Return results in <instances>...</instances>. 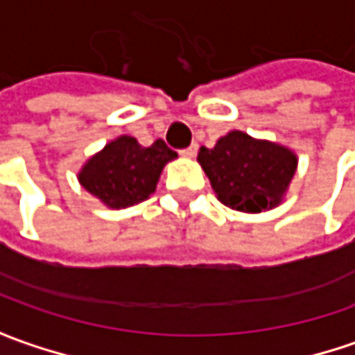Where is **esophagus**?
I'll return each mask as SVG.
<instances>
[{
    "label": "esophagus",
    "mask_w": 355,
    "mask_h": 355,
    "mask_svg": "<svg viewBox=\"0 0 355 355\" xmlns=\"http://www.w3.org/2000/svg\"><path fill=\"white\" fill-rule=\"evenodd\" d=\"M180 153H182L184 157H194V155L198 153V144H192V146L187 147V149H182Z\"/></svg>",
    "instance_id": "34e87169"
}]
</instances>
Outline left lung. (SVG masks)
<instances>
[{"mask_svg":"<svg viewBox=\"0 0 355 355\" xmlns=\"http://www.w3.org/2000/svg\"><path fill=\"white\" fill-rule=\"evenodd\" d=\"M198 161L219 202L250 214L278 206L297 168V157L288 147L254 139L237 130L211 149L200 147Z\"/></svg>","mask_w":355,"mask_h":355,"instance_id":"1","label":"left lung"}]
</instances>
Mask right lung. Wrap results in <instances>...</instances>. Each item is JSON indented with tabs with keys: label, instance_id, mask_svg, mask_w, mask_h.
I'll list each match as a JSON object with an SVG mask.
<instances>
[{
	"label": "right lung",
	"instance_id": "1",
	"mask_svg": "<svg viewBox=\"0 0 355 355\" xmlns=\"http://www.w3.org/2000/svg\"><path fill=\"white\" fill-rule=\"evenodd\" d=\"M175 157L177 151L163 139L144 147L136 137L120 136L87 161L79 173V182L110 208H128L155 192L165 163Z\"/></svg>",
	"mask_w": 355,
	"mask_h": 355
}]
</instances>
